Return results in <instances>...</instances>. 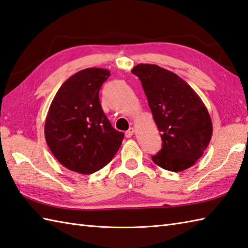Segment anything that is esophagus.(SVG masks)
<instances>
[{"label":"esophagus","mask_w":248,"mask_h":248,"mask_svg":"<svg viewBox=\"0 0 248 248\" xmlns=\"http://www.w3.org/2000/svg\"><path fill=\"white\" fill-rule=\"evenodd\" d=\"M133 133H134V129H133V128H129V129L124 132V135H125V138H131V137H132V135H133Z\"/></svg>","instance_id":"obj_1"}]
</instances>
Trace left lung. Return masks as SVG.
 <instances>
[{
    "label": "left lung",
    "instance_id": "8db88e82",
    "mask_svg": "<svg viewBox=\"0 0 248 248\" xmlns=\"http://www.w3.org/2000/svg\"><path fill=\"white\" fill-rule=\"evenodd\" d=\"M131 72L142 82L161 135L162 148L153 161L172 172L192 167L213 134L210 114L200 96L175 73L156 64L140 63Z\"/></svg>",
    "mask_w": 248,
    "mask_h": 248
}]
</instances>
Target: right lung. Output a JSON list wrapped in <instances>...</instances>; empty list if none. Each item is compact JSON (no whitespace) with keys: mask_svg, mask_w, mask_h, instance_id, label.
<instances>
[{"mask_svg":"<svg viewBox=\"0 0 248 248\" xmlns=\"http://www.w3.org/2000/svg\"><path fill=\"white\" fill-rule=\"evenodd\" d=\"M110 72L89 67L63 82L53 98L45 121V139L62 166L91 174L110 162L124 140L100 103L99 92Z\"/></svg>","mask_w":248,"mask_h":248,"instance_id":"right-lung-1","label":"right lung"}]
</instances>
